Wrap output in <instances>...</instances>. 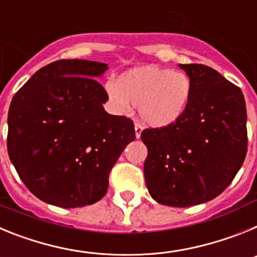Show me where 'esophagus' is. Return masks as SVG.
I'll list each match as a JSON object with an SVG mask.
<instances>
[{
    "instance_id": "obj_1",
    "label": "esophagus",
    "mask_w": 257,
    "mask_h": 257,
    "mask_svg": "<svg viewBox=\"0 0 257 257\" xmlns=\"http://www.w3.org/2000/svg\"><path fill=\"white\" fill-rule=\"evenodd\" d=\"M142 131H143V126L140 123H135V136L139 139L140 135H142Z\"/></svg>"
}]
</instances>
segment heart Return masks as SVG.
<instances>
[{
    "label": "heart",
    "mask_w": 257,
    "mask_h": 257,
    "mask_svg": "<svg viewBox=\"0 0 257 257\" xmlns=\"http://www.w3.org/2000/svg\"><path fill=\"white\" fill-rule=\"evenodd\" d=\"M105 90L117 112H130L135 105L145 123L167 127L176 123L187 112L193 82L185 72L149 65L127 70L118 82L109 81Z\"/></svg>",
    "instance_id": "obj_1"
}]
</instances>
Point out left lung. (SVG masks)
<instances>
[{
    "mask_svg": "<svg viewBox=\"0 0 257 257\" xmlns=\"http://www.w3.org/2000/svg\"><path fill=\"white\" fill-rule=\"evenodd\" d=\"M193 94L176 123L145 128L144 176L161 205L188 207L211 201L233 181L247 153V112L240 88L203 64H179Z\"/></svg>",
    "mask_w": 257,
    "mask_h": 257,
    "instance_id": "8db88e82",
    "label": "left lung"
}]
</instances>
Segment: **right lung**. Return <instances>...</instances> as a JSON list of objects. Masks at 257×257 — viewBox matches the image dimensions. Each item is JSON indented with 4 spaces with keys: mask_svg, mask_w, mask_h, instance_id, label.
<instances>
[{
    "mask_svg": "<svg viewBox=\"0 0 257 257\" xmlns=\"http://www.w3.org/2000/svg\"><path fill=\"white\" fill-rule=\"evenodd\" d=\"M108 64L63 59L37 70L14 95L8 152L26 187L63 208L104 197L109 172L128 143L134 122L104 110L108 95L97 77Z\"/></svg>",
    "mask_w": 257,
    "mask_h": 257,
    "instance_id": "add662e5",
    "label": "right lung"
}]
</instances>
